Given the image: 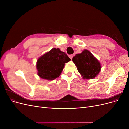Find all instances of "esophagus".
Wrapping results in <instances>:
<instances>
[{
  "instance_id": "1",
  "label": "esophagus",
  "mask_w": 129,
  "mask_h": 129,
  "mask_svg": "<svg viewBox=\"0 0 129 129\" xmlns=\"http://www.w3.org/2000/svg\"><path fill=\"white\" fill-rule=\"evenodd\" d=\"M69 58L72 60V58H73V54H70V55H69Z\"/></svg>"
}]
</instances>
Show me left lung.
Segmentation results:
<instances>
[{"label":"left lung","instance_id":"8db88e82","mask_svg":"<svg viewBox=\"0 0 129 129\" xmlns=\"http://www.w3.org/2000/svg\"><path fill=\"white\" fill-rule=\"evenodd\" d=\"M72 61L83 79H93L100 71V63L87 50H83L81 53L77 54L73 57Z\"/></svg>","mask_w":129,"mask_h":129}]
</instances>
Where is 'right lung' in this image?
I'll return each instance as SVG.
<instances>
[{
  "label": "right lung",
  "mask_w": 129,
  "mask_h": 129,
  "mask_svg": "<svg viewBox=\"0 0 129 129\" xmlns=\"http://www.w3.org/2000/svg\"><path fill=\"white\" fill-rule=\"evenodd\" d=\"M71 59L59 48H53L40 57L36 67L38 76L44 79L52 80L59 77L64 67Z\"/></svg>",
  "instance_id": "right-lung-1"
}]
</instances>
